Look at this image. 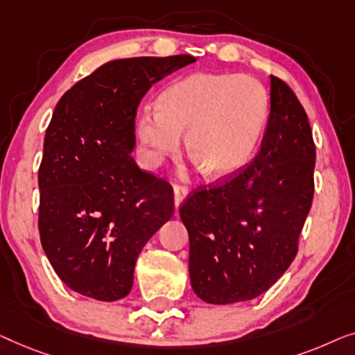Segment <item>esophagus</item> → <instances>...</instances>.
<instances>
[{"label":"esophagus","mask_w":355,"mask_h":355,"mask_svg":"<svg viewBox=\"0 0 355 355\" xmlns=\"http://www.w3.org/2000/svg\"><path fill=\"white\" fill-rule=\"evenodd\" d=\"M187 194H188V189L184 187H180V184H175V187H173V206H175V209L182 206L183 199L187 198Z\"/></svg>","instance_id":"34e87169"}]
</instances>
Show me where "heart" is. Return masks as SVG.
I'll return each instance as SVG.
<instances>
[{"label":"heart","instance_id":"1","mask_svg":"<svg viewBox=\"0 0 355 355\" xmlns=\"http://www.w3.org/2000/svg\"><path fill=\"white\" fill-rule=\"evenodd\" d=\"M267 114V93L256 80L198 72L164 89L157 98V111L138 116L135 135L144 164L157 167L175 156L180 135L187 133L188 157L209 177L223 178L251 159Z\"/></svg>","mask_w":355,"mask_h":355}]
</instances>
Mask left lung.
<instances>
[{"instance_id": "obj_1", "label": "left lung", "mask_w": 355, "mask_h": 355, "mask_svg": "<svg viewBox=\"0 0 355 355\" xmlns=\"http://www.w3.org/2000/svg\"><path fill=\"white\" fill-rule=\"evenodd\" d=\"M315 144L307 114L270 76L261 149L233 178L198 188L180 207L198 297L234 304L261 296L288 270L312 206Z\"/></svg>"}]
</instances>
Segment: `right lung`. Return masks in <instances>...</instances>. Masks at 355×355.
I'll use <instances>...</instances> for the list:
<instances>
[{"mask_svg": "<svg viewBox=\"0 0 355 355\" xmlns=\"http://www.w3.org/2000/svg\"><path fill=\"white\" fill-rule=\"evenodd\" d=\"M194 61L116 59L59 99L38 172V228L49 263L72 291L104 302L125 297L144 244L171 220L172 187L130 156L135 117L154 83Z\"/></svg>", "mask_w": 355, "mask_h": 355, "instance_id": "right-lung-1", "label": "right lung"}]
</instances>
